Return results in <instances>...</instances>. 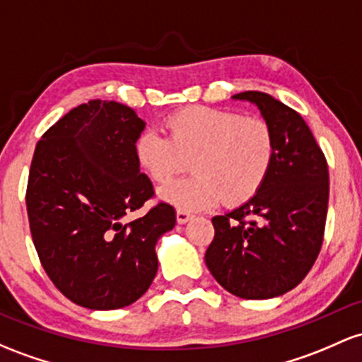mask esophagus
Returning a JSON list of instances; mask_svg holds the SVG:
<instances>
[{
	"mask_svg": "<svg viewBox=\"0 0 362 362\" xmlns=\"http://www.w3.org/2000/svg\"><path fill=\"white\" fill-rule=\"evenodd\" d=\"M190 218H192V216H190V213L185 211V209H178V211H177V221H178V223H180V225L187 223Z\"/></svg>",
	"mask_w": 362,
	"mask_h": 362,
	"instance_id": "esophagus-1",
	"label": "esophagus"
}]
</instances>
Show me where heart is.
<instances>
[{"instance_id": "heart-1", "label": "heart", "mask_w": 362, "mask_h": 362, "mask_svg": "<svg viewBox=\"0 0 362 362\" xmlns=\"http://www.w3.org/2000/svg\"><path fill=\"white\" fill-rule=\"evenodd\" d=\"M166 137L146 130L136 142L141 168L156 184L184 172L192 177L160 190L161 199L180 209H206L223 201L239 206L252 199L276 160V139L264 118L240 111L189 106L165 120Z\"/></svg>"}]
</instances>
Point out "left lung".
Returning a JSON list of instances; mask_svg holds the SVG:
<instances>
[{"mask_svg": "<svg viewBox=\"0 0 362 362\" xmlns=\"http://www.w3.org/2000/svg\"><path fill=\"white\" fill-rule=\"evenodd\" d=\"M233 99L254 103L273 127L276 160L252 199L213 218L214 239L204 259L225 291L242 299H272L297 287L321 251L328 163L296 110L259 90Z\"/></svg>", "mask_w": 362, "mask_h": 362, "instance_id": "8db88e82", "label": "left lung"}]
</instances>
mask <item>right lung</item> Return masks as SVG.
<instances>
[{
    "instance_id": "right-lung-1",
    "label": "right lung",
    "mask_w": 362,
    "mask_h": 362,
    "mask_svg": "<svg viewBox=\"0 0 362 362\" xmlns=\"http://www.w3.org/2000/svg\"><path fill=\"white\" fill-rule=\"evenodd\" d=\"M144 127L129 106L93 99L35 146L25 194L35 251L54 287L82 308L110 311L144 296L156 242L175 226L168 202L122 221L154 196L136 156Z\"/></svg>"
}]
</instances>
